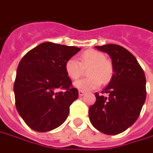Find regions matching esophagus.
Masks as SVG:
<instances>
[{"label": "esophagus", "mask_w": 153, "mask_h": 153, "mask_svg": "<svg viewBox=\"0 0 153 153\" xmlns=\"http://www.w3.org/2000/svg\"><path fill=\"white\" fill-rule=\"evenodd\" d=\"M84 94H85V92H84V91H82V90H79V97H82Z\"/></svg>", "instance_id": "1"}]
</instances>
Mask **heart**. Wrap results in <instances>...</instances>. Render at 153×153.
<instances>
[{
	"label": "heart",
	"mask_w": 153,
	"mask_h": 153,
	"mask_svg": "<svg viewBox=\"0 0 153 153\" xmlns=\"http://www.w3.org/2000/svg\"><path fill=\"white\" fill-rule=\"evenodd\" d=\"M88 68V78L82 79L74 83V86L82 91H91L98 88L101 82L107 84L113 75V66L111 60L98 50L90 49L80 55V62L76 59L70 58L65 63L66 74L72 79H78L83 74L84 68Z\"/></svg>",
	"instance_id": "obj_1"
}]
</instances>
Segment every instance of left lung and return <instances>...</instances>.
<instances>
[{"mask_svg": "<svg viewBox=\"0 0 153 153\" xmlns=\"http://www.w3.org/2000/svg\"><path fill=\"white\" fill-rule=\"evenodd\" d=\"M112 59L113 75L89 108V120L98 131L107 135L121 133L137 120L146 98V76L138 60L125 48L115 44L97 46Z\"/></svg>", "mask_w": 153, "mask_h": 153, "instance_id": "obj_1", "label": "left lung"}]
</instances>
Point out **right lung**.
<instances>
[{"mask_svg":"<svg viewBox=\"0 0 153 153\" xmlns=\"http://www.w3.org/2000/svg\"><path fill=\"white\" fill-rule=\"evenodd\" d=\"M80 50L44 42L21 59L14 83L16 109L36 131H48L67 120L71 104L78 99L65 71V63Z\"/></svg>","mask_w":153,"mask_h":153,"instance_id":"1","label":"right lung"}]
</instances>
